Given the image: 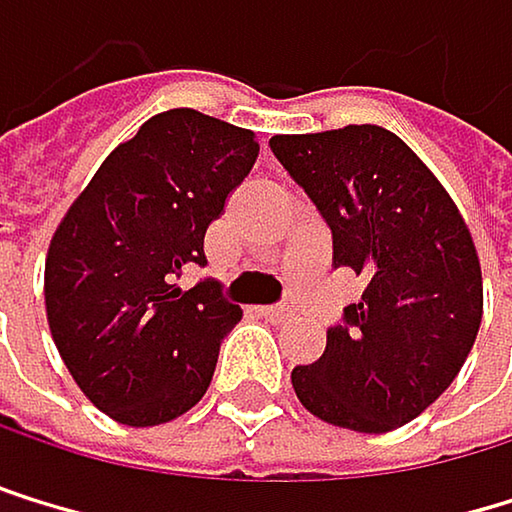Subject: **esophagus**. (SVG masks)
<instances>
[{"label": "esophagus", "mask_w": 512, "mask_h": 512, "mask_svg": "<svg viewBox=\"0 0 512 512\" xmlns=\"http://www.w3.org/2000/svg\"><path fill=\"white\" fill-rule=\"evenodd\" d=\"M261 316L270 322H288V319H294V310L291 307H261Z\"/></svg>", "instance_id": "esophagus-1"}]
</instances>
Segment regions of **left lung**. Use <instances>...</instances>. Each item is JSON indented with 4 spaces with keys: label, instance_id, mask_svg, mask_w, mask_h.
Masks as SVG:
<instances>
[{
    "label": "left lung",
    "instance_id": "1",
    "mask_svg": "<svg viewBox=\"0 0 512 512\" xmlns=\"http://www.w3.org/2000/svg\"><path fill=\"white\" fill-rule=\"evenodd\" d=\"M270 147L331 227L334 267L362 279L325 353L291 371L325 424L390 433L458 378L482 322V267L467 221L402 137L381 125L276 134Z\"/></svg>",
    "mask_w": 512,
    "mask_h": 512
}]
</instances>
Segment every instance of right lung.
I'll return each mask as SVG.
<instances>
[{
	"instance_id": "obj_1",
	"label": "right lung",
	"mask_w": 512,
	"mask_h": 512,
	"mask_svg": "<svg viewBox=\"0 0 512 512\" xmlns=\"http://www.w3.org/2000/svg\"><path fill=\"white\" fill-rule=\"evenodd\" d=\"M258 137L190 107L147 119L94 171L45 254V313L76 387L119 424L181 418L208 390L242 310L218 282L184 291L205 230L258 159Z\"/></svg>"
}]
</instances>
